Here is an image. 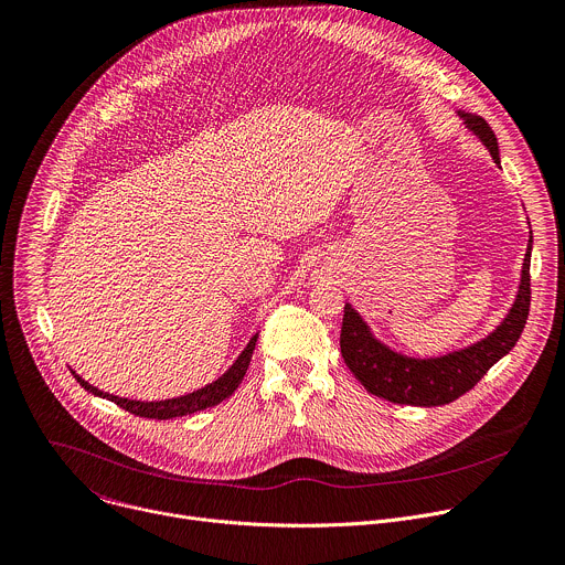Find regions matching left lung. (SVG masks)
Here are the masks:
<instances>
[{"instance_id": "8db88e82", "label": "left lung", "mask_w": 565, "mask_h": 565, "mask_svg": "<svg viewBox=\"0 0 565 565\" xmlns=\"http://www.w3.org/2000/svg\"><path fill=\"white\" fill-rule=\"evenodd\" d=\"M459 117L463 119L466 128L483 141L494 163L501 166L499 143L488 121L463 110H459ZM530 255L532 233L521 266L519 290L501 323L483 339L439 356L422 359L393 350L374 337L363 317L350 303H345L339 337L345 365L370 395H377L393 404L430 408L459 399L470 388H475V384L501 356L514 348L523 332L530 312Z\"/></svg>"}]
</instances>
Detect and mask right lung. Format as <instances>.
Returning a JSON list of instances; mask_svg holds the SVG:
<instances>
[{"mask_svg":"<svg viewBox=\"0 0 565 565\" xmlns=\"http://www.w3.org/2000/svg\"><path fill=\"white\" fill-rule=\"evenodd\" d=\"M257 337L255 334L248 345L242 350V354L237 356V361L222 374L220 380H215L213 384L195 391V393H188V395H181V397H174V399H161V402H137V399H126V397H117V395H110V393H104L95 386H90L88 382H84L79 374L75 370L73 377L79 382V386L88 393H93L95 397H102V399H108L113 404H117L119 408L137 415V417H146V419H174V417H183V415H193L198 411H204V408H211V406H217L222 404L226 397H231L242 380L244 374L250 365V356H253V350H255V343H257Z\"/></svg>","mask_w":565,"mask_h":565,"instance_id":"obj_1","label":"right lung"}]
</instances>
